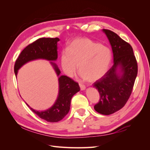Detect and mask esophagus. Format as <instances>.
Here are the masks:
<instances>
[{
    "label": "esophagus",
    "mask_w": 150,
    "mask_h": 150,
    "mask_svg": "<svg viewBox=\"0 0 150 150\" xmlns=\"http://www.w3.org/2000/svg\"><path fill=\"white\" fill-rule=\"evenodd\" d=\"M79 87H80V89H81V91H83V90H84L86 89V86L84 85H83V84L79 83Z\"/></svg>",
    "instance_id": "34e87169"
}]
</instances>
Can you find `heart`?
I'll return each instance as SVG.
<instances>
[{
	"instance_id": "1",
	"label": "heart",
	"mask_w": 150,
	"mask_h": 150,
	"mask_svg": "<svg viewBox=\"0 0 150 150\" xmlns=\"http://www.w3.org/2000/svg\"><path fill=\"white\" fill-rule=\"evenodd\" d=\"M111 61L110 49L88 38H76L61 52L60 62L65 74L73 77L78 70L84 79L95 82L106 74Z\"/></svg>"
}]
</instances>
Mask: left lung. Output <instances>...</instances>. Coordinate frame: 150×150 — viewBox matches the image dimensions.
I'll return each mask as SVG.
<instances>
[{"label":"left lung","mask_w":150,"mask_h":150,"mask_svg":"<svg viewBox=\"0 0 150 150\" xmlns=\"http://www.w3.org/2000/svg\"><path fill=\"white\" fill-rule=\"evenodd\" d=\"M111 46L113 65L106 74L96 81L93 87L100 95L94 106L104 115L112 114L123 107L132 92L138 74V65L131 45L114 32L103 29Z\"/></svg>","instance_id":"8db88e82"}]
</instances>
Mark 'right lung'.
I'll list each match as a JSON object with an SVG mask.
<instances>
[{
	"label": "right lung",
	"instance_id": "1",
	"mask_svg": "<svg viewBox=\"0 0 150 150\" xmlns=\"http://www.w3.org/2000/svg\"><path fill=\"white\" fill-rule=\"evenodd\" d=\"M60 39L56 38H40L28 45L17 59L14 66V72L17 77L20 68L26 63L37 59L51 61L50 63L58 77L59 93L53 105L45 111L30 110L41 119L48 122H58L62 120L69 111L72 97L80 91L79 86L69 77L61 76V71L55 62L57 59V42Z\"/></svg>",
	"mask_w": 150,
	"mask_h": 150
}]
</instances>
